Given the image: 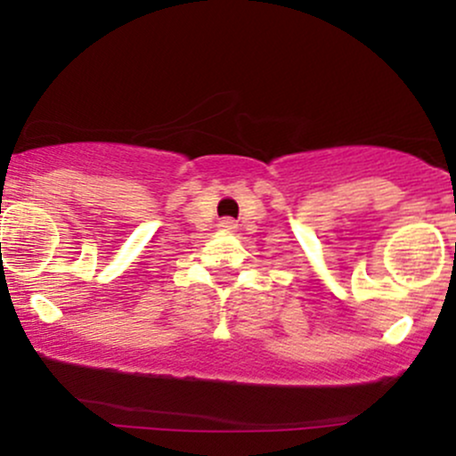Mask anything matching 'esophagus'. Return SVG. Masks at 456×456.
<instances>
[{
	"instance_id": "obj_1",
	"label": "esophagus",
	"mask_w": 456,
	"mask_h": 456,
	"mask_svg": "<svg viewBox=\"0 0 456 456\" xmlns=\"http://www.w3.org/2000/svg\"><path fill=\"white\" fill-rule=\"evenodd\" d=\"M223 227H224V229H235V223H233V221H224Z\"/></svg>"
}]
</instances>
